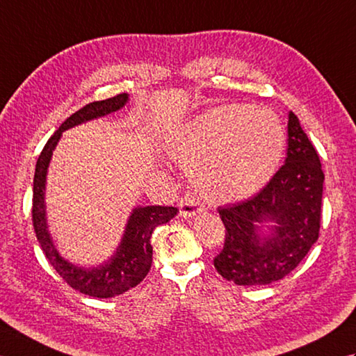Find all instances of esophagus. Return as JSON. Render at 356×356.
Here are the masks:
<instances>
[{
	"label": "esophagus",
	"instance_id": "esophagus-1",
	"mask_svg": "<svg viewBox=\"0 0 356 356\" xmlns=\"http://www.w3.org/2000/svg\"><path fill=\"white\" fill-rule=\"evenodd\" d=\"M204 209L201 205L196 202L192 196H184V198H181L179 201V216L181 218H193L196 215H200L202 213Z\"/></svg>",
	"mask_w": 356,
	"mask_h": 356
}]
</instances>
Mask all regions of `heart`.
I'll return each mask as SVG.
<instances>
[{
  "instance_id": "obj_1",
  "label": "heart",
  "mask_w": 356,
  "mask_h": 356,
  "mask_svg": "<svg viewBox=\"0 0 356 356\" xmlns=\"http://www.w3.org/2000/svg\"><path fill=\"white\" fill-rule=\"evenodd\" d=\"M165 149L188 169L204 200L228 204L270 183L286 149V132L271 109L250 105L210 108L173 131Z\"/></svg>"
}]
</instances>
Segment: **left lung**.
<instances>
[{
  "mask_svg": "<svg viewBox=\"0 0 356 356\" xmlns=\"http://www.w3.org/2000/svg\"><path fill=\"white\" fill-rule=\"evenodd\" d=\"M325 173L294 113L286 161L254 198L219 209L225 225L216 271L236 285H268L288 275L318 239Z\"/></svg>",
  "mask_w": 356,
  "mask_h": 356,
  "instance_id": "8db88e82",
  "label": "left lung"
}]
</instances>
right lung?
<instances>
[{
  "label": "right lung",
  "instance_id": "add662e5",
  "mask_svg": "<svg viewBox=\"0 0 356 356\" xmlns=\"http://www.w3.org/2000/svg\"><path fill=\"white\" fill-rule=\"evenodd\" d=\"M129 102V94L123 92L115 97L92 102L70 115L47 141L41 155L38 158L33 179V227L36 238L41 243L45 257L50 260L54 270L71 288L85 296L109 298L120 296L143 280L152 265V233L158 225L169 222L177 216V207H161V205H137L126 220L124 232L117 248L104 262L96 266H82L70 262L60 254L47 222V175L50 161L62 134L86 122L96 120L120 111Z\"/></svg>",
  "mask_w": 356,
  "mask_h": 356
}]
</instances>
